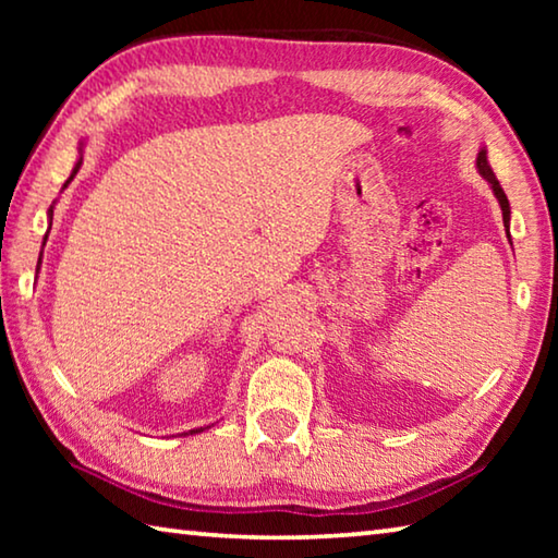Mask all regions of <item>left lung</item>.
<instances>
[{"mask_svg": "<svg viewBox=\"0 0 558 558\" xmlns=\"http://www.w3.org/2000/svg\"><path fill=\"white\" fill-rule=\"evenodd\" d=\"M475 167H477V172L483 174V179L485 182L489 184V189H493V194H495V199L499 202V209H502V221H505V231H507V235H509V221H512V209H509V202H507V194H505V189L499 186V182H497V177H495V172H493V167H489V159H487V147L485 145H480V149H477V159H475ZM509 243H512V235H509Z\"/></svg>", "mask_w": 558, "mask_h": 558, "instance_id": "obj_1", "label": "left lung"}]
</instances>
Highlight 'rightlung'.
Masks as SVG:
<instances>
[{
	"mask_svg": "<svg viewBox=\"0 0 558 558\" xmlns=\"http://www.w3.org/2000/svg\"><path fill=\"white\" fill-rule=\"evenodd\" d=\"M83 140L78 143V159H75V165H73V172H71V177L65 179V184H63V189L69 186L71 182H73V177L78 174V169H81V165H83ZM56 204V202H53ZM53 204H51V209H49V231H51V221H53ZM49 231H46V235H44V245H46V239H49ZM39 263H41V258H39ZM206 428H211V426H206ZM206 428H194V430H189V433H184V436H194V433H202V430H206Z\"/></svg>",
	"mask_w": 558,
	"mask_h": 558,
	"instance_id": "add662e5",
	"label": "right lung"
}]
</instances>
